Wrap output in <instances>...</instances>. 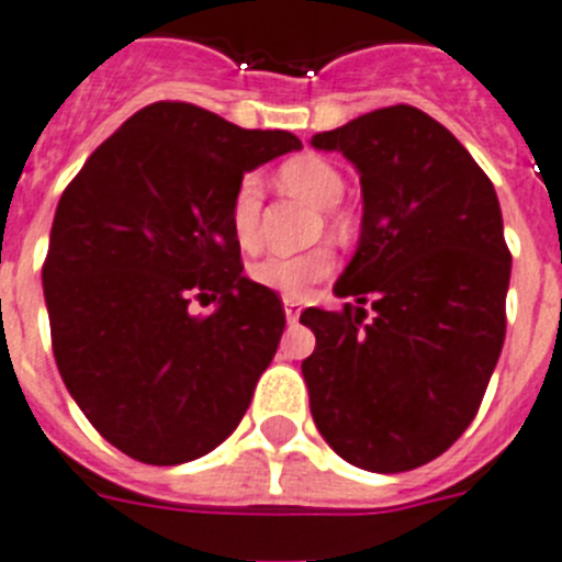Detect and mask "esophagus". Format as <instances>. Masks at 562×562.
Instances as JSON below:
<instances>
[{"label":"esophagus","mask_w":562,"mask_h":562,"mask_svg":"<svg viewBox=\"0 0 562 562\" xmlns=\"http://www.w3.org/2000/svg\"><path fill=\"white\" fill-rule=\"evenodd\" d=\"M282 307H285V318H288V322H296V318H300L302 302H296V300H282Z\"/></svg>","instance_id":"esophagus-1"}]
</instances>
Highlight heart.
I'll list each match as a JSON object with an SVG mask.
<instances>
[{
  "instance_id": "heart-1",
  "label": "heart",
  "mask_w": 562,
  "mask_h": 562,
  "mask_svg": "<svg viewBox=\"0 0 562 562\" xmlns=\"http://www.w3.org/2000/svg\"><path fill=\"white\" fill-rule=\"evenodd\" d=\"M277 176L288 193L302 195L322 210L336 206L344 195V176L322 156H293ZM260 181L257 176H244L240 184L235 187L229 204L232 237L244 251H251L260 244ZM333 266H336L333 251L327 246H313V249L296 251V255H269L251 262L249 280L266 291L280 293L285 300H305L318 282H325L333 274Z\"/></svg>"
}]
</instances>
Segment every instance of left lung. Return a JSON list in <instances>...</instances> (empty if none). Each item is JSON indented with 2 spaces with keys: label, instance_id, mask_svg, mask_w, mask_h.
<instances>
[{
  "label": "left lung",
  "instance_id": "1",
  "mask_svg": "<svg viewBox=\"0 0 562 562\" xmlns=\"http://www.w3.org/2000/svg\"><path fill=\"white\" fill-rule=\"evenodd\" d=\"M311 145L347 156L363 195L358 249L333 288L361 307L300 316L316 336L302 361L313 423L356 468L403 473L462 437L502 356L513 269L502 206L464 145L414 105L369 111Z\"/></svg>",
  "mask_w": 562,
  "mask_h": 562
}]
</instances>
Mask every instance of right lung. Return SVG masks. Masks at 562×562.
Segmentation results:
<instances>
[{
    "instance_id": "1",
    "label": "right lung",
    "mask_w": 562,
    "mask_h": 562,
    "mask_svg": "<svg viewBox=\"0 0 562 562\" xmlns=\"http://www.w3.org/2000/svg\"><path fill=\"white\" fill-rule=\"evenodd\" d=\"M300 148L288 131L161 100L125 120L60 195L42 271L55 363L131 459L190 462L244 419L285 311L244 277L229 204L244 173ZM193 299L220 307L193 317Z\"/></svg>"
}]
</instances>
